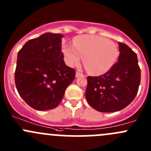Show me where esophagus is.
<instances>
[{"label":"esophagus","instance_id":"obj_1","mask_svg":"<svg viewBox=\"0 0 151 151\" xmlns=\"http://www.w3.org/2000/svg\"><path fill=\"white\" fill-rule=\"evenodd\" d=\"M82 75H83V74H82V73H80V71H77V72H76V77H79Z\"/></svg>","mask_w":151,"mask_h":151}]
</instances>
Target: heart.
<instances>
[{
	"instance_id": "heart-1",
	"label": "heart",
	"mask_w": 151,
	"mask_h": 151,
	"mask_svg": "<svg viewBox=\"0 0 151 151\" xmlns=\"http://www.w3.org/2000/svg\"><path fill=\"white\" fill-rule=\"evenodd\" d=\"M74 47L65 45L63 52L68 66L79 64L83 57L87 69L92 74H99L110 69L116 61L118 48L115 44L98 36H78L73 42Z\"/></svg>"
}]
</instances>
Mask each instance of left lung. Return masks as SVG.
Here are the masks:
<instances>
[{
    "instance_id": "obj_1",
    "label": "left lung",
    "mask_w": 151,
    "mask_h": 151,
    "mask_svg": "<svg viewBox=\"0 0 151 151\" xmlns=\"http://www.w3.org/2000/svg\"><path fill=\"white\" fill-rule=\"evenodd\" d=\"M119 45L117 63L99 77L88 76L85 98L99 112L121 110L134 99L140 84L141 71L137 54L129 46Z\"/></svg>"
}]
</instances>
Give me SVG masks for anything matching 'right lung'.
I'll return each instance as SVG.
<instances>
[{
    "mask_svg": "<svg viewBox=\"0 0 151 151\" xmlns=\"http://www.w3.org/2000/svg\"><path fill=\"white\" fill-rule=\"evenodd\" d=\"M62 37L60 33H44L18 52L15 85L22 99L37 110L55 108L75 78V70L63 60Z\"/></svg>",
    "mask_w": 151,
    "mask_h": 151,
    "instance_id": "obj_1",
    "label": "right lung"
}]
</instances>
